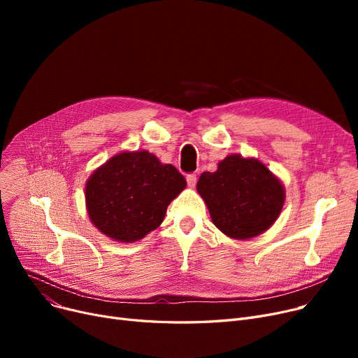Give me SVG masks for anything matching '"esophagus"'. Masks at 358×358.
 <instances>
[{
    "mask_svg": "<svg viewBox=\"0 0 358 358\" xmlns=\"http://www.w3.org/2000/svg\"><path fill=\"white\" fill-rule=\"evenodd\" d=\"M197 182V176L196 174H189L187 176V184H189L190 189H194Z\"/></svg>",
    "mask_w": 358,
    "mask_h": 358,
    "instance_id": "34e87169",
    "label": "esophagus"
}]
</instances>
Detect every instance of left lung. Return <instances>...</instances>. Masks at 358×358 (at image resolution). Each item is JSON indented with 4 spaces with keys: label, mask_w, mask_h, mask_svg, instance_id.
I'll return each instance as SVG.
<instances>
[{
    "label": "left lung",
    "mask_w": 358,
    "mask_h": 358,
    "mask_svg": "<svg viewBox=\"0 0 358 358\" xmlns=\"http://www.w3.org/2000/svg\"><path fill=\"white\" fill-rule=\"evenodd\" d=\"M197 192L208 206L215 227L232 239H251L268 231L286 200L283 182L266 164L231 154L215 173L204 171Z\"/></svg>",
    "instance_id": "1"
}]
</instances>
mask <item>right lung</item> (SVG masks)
Instances as JSON below:
<instances>
[{
	"instance_id": "right-lung-1",
	"label": "right lung",
	"mask_w": 358,
	"mask_h": 358,
	"mask_svg": "<svg viewBox=\"0 0 358 358\" xmlns=\"http://www.w3.org/2000/svg\"><path fill=\"white\" fill-rule=\"evenodd\" d=\"M185 185L174 165L162 164L149 150H123L87 180V213L110 239L136 242L159 227L168 204Z\"/></svg>"
}]
</instances>
